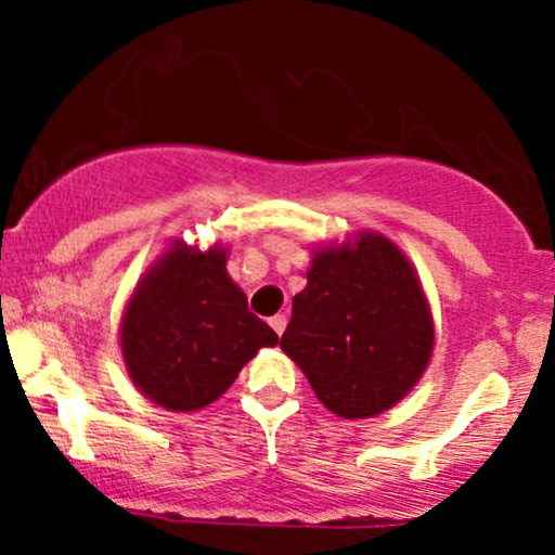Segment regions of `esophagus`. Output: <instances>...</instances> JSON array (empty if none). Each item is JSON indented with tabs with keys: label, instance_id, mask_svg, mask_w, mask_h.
I'll return each mask as SVG.
<instances>
[{
	"label": "esophagus",
	"instance_id": "1",
	"mask_svg": "<svg viewBox=\"0 0 555 555\" xmlns=\"http://www.w3.org/2000/svg\"><path fill=\"white\" fill-rule=\"evenodd\" d=\"M269 323H271V328H273V331H276V334H279V336H282V334H284V328H286V315H284V313L273 315Z\"/></svg>",
	"mask_w": 555,
	"mask_h": 555
}]
</instances>
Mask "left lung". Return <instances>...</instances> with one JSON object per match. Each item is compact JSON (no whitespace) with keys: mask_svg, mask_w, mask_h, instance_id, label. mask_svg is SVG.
Wrapping results in <instances>:
<instances>
[{"mask_svg":"<svg viewBox=\"0 0 555 555\" xmlns=\"http://www.w3.org/2000/svg\"><path fill=\"white\" fill-rule=\"evenodd\" d=\"M433 347L428 297L391 240L358 232L315 247L282 349L328 412L344 420L384 415L417 386Z\"/></svg>","mask_w":555,"mask_h":555,"instance_id":"8db88e82","label":"left lung"}]
</instances>
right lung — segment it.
<instances>
[{"label": "right lung", "mask_w": 555, "mask_h": 555, "mask_svg": "<svg viewBox=\"0 0 555 555\" xmlns=\"http://www.w3.org/2000/svg\"><path fill=\"white\" fill-rule=\"evenodd\" d=\"M227 256L221 242L201 250L171 240L125 305L119 347L127 375L169 412L214 404L258 349L279 344L269 323L247 310Z\"/></svg>", "instance_id": "obj_1"}]
</instances>
